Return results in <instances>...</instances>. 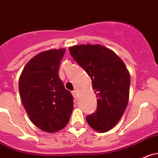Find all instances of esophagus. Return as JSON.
<instances>
[{
    "label": "esophagus",
    "instance_id": "34e87169",
    "mask_svg": "<svg viewBox=\"0 0 158 158\" xmlns=\"http://www.w3.org/2000/svg\"><path fill=\"white\" fill-rule=\"evenodd\" d=\"M72 94H73V96L75 98H77V90H75V91H72Z\"/></svg>",
    "mask_w": 158,
    "mask_h": 158
}]
</instances>
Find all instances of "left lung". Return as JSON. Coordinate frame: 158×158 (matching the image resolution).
<instances>
[{"instance_id": "left-lung-1", "label": "left lung", "mask_w": 158, "mask_h": 158, "mask_svg": "<svg viewBox=\"0 0 158 158\" xmlns=\"http://www.w3.org/2000/svg\"><path fill=\"white\" fill-rule=\"evenodd\" d=\"M70 55L92 81L97 110L86 117L88 125L99 133L113 128L127 109L130 96V76L123 60L100 44L70 46Z\"/></svg>"}]
</instances>
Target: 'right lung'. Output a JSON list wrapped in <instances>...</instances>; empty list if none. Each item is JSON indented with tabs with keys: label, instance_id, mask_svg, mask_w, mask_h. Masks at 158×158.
<instances>
[{
	"label": "right lung",
	"instance_id": "1",
	"mask_svg": "<svg viewBox=\"0 0 158 158\" xmlns=\"http://www.w3.org/2000/svg\"><path fill=\"white\" fill-rule=\"evenodd\" d=\"M65 51L61 48L40 52L27 63L19 78L24 108L30 120L46 133L63 130L73 109V96L58 72Z\"/></svg>",
	"mask_w": 158,
	"mask_h": 158
}]
</instances>
